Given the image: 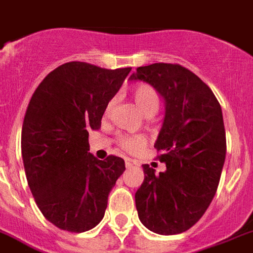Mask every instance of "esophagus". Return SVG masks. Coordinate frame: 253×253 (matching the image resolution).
I'll return each instance as SVG.
<instances>
[{
    "label": "esophagus",
    "mask_w": 253,
    "mask_h": 253,
    "mask_svg": "<svg viewBox=\"0 0 253 253\" xmlns=\"http://www.w3.org/2000/svg\"><path fill=\"white\" fill-rule=\"evenodd\" d=\"M137 166L136 161H133V159H126V167L127 169H132V167Z\"/></svg>",
    "instance_id": "esophagus-1"
}]
</instances>
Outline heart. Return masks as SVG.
<instances>
[{
  "label": "heart",
  "mask_w": 253,
  "mask_h": 253,
  "mask_svg": "<svg viewBox=\"0 0 253 253\" xmlns=\"http://www.w3.org/2000/svg\"><path fill=\"white\" fill-rule=\"evenodd\" d=\"M132 99L140 112L145 117H153L158 112L159 97L153 87L148 86V84H141V86L136 87L132 92ZM112 105L113 103L110 101L105 109V114L109 113ZM118 144L122 149L135 153L145 145V139L140 135H121L118 137Z\"/></svg>",
  "instance_id": "heart-1"
}]
</instances>
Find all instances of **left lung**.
Listing matches in <instances>:
<instances>
[{"instance_id": "left-lung-1", "label": "left lung", "mask_w": 253, "mask_h": 253, "mask_svg": "<svg viewBox=\"0 0 253 253\" xmlns=\"http://www.w3.org/2000/svg\"><path fill=\"white\" fill-rule=\"evenodd\" d=\"M130 81L149 84L165 101L154 148L166 171L156 175L143 165L137 215L157 234H180L202 217L217 190L226 154L221 107L211 88L179 64L139 67Z\"/></svg>"}]
</instances>
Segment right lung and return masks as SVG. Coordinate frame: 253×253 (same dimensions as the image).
I'll return each instance as SVG.
<instances>
[{
  "label": "right lung",
  "mask_w": 253,
  "mask_h": 253,
  "mask_svg": "<svg viewBox=\"0 0 253 253\" xmlns=\"http://www.w3.org/2000/svg\"><path fill=\"white\" fill-rule=\"evenodd\" d=\"M130 71L65 63L44 77L29 101L22 130L25 175L42 215L61 230L95 228L126 169L120 157L100 161L88 152V131L100 128Z\"/></svg>",
  "instance_id": "obj_1"
}]
</instances>
